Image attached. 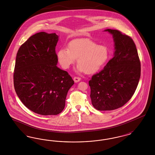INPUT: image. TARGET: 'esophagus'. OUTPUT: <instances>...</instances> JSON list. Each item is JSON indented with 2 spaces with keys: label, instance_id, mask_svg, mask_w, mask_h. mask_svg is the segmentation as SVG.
I'll return each instance as SVG.
<instances>
[{
  "label": "esophagus",
  "instance_id": "34e87169",
  "mask_svg": "<svg viewBox=\"0 0 155 155\" xmlns=\"http://www.w3.org/2000/svg\"><path fill=\"white\" fill-rule=\"evenodd\" d=\"M73 80H74V82H76V83L81 81V78L80 77H75Z\"/></svg>",
  "mask_w": 155,
  "mask_h": 155
}]
</instances>
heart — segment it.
<instances>
[{"mask_svg": "<svg viewBox=\"0 0 155 155\" xmlns=\"http://www.w3.org/2000/svg\"><path fill=\"white\" fill-rule=\"evenodd\" d=\"M110 56L107 46L87 39L74 40L68 44V48H61L58 52V61L63 68H70L77 59V72L88 74L102 69Z\"/></svg>", "mask_w": 155, "mask_h": 155, "instance_id": "1", "label": "heart"}]
</instances>
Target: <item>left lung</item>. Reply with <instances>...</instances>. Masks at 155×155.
I'll return each instance as SVG.
<instances>
[{
  "label": "left lung",
  "instance_id": "8db88e82",
  "mask_svg": "<svg viewBox=\"0 0 155 155\" xmlns=\"http://www.w3.org/2000/svg\"><path fill=\"white\" fill-rule=\"evenodd\" d=\"M114 52L103 70L89 81L92 104L98 110L121 107L133 96L140 79V63L133 39L118 30L106 29Z\"/></svg>",
  "mask_w": 155,
  "mask_h": 155
}]
</instances>
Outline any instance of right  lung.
<instances>
[{
    "mask_svg": "<svg viewBox=\"0 0 155 155\" xmlns=\"http://www.w3.org/2000/svg\"><path fill=\"white\" fill-rule=\"evenodd\" d=\"M59 37L55 33H37L20 46L16 56L15 92L25 107L41 115L60 113L74 84L68 73L57 66Z\"/></svg>",
    "mask_w": 155,
    "mask_h": 155,
    "instance_id": "1",
    "label": "right lung"
}]
</instances>
